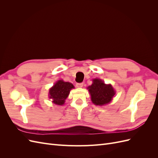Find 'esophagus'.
<instances>
[{
  "label": "esophagus",
  "mask_w": 158,
  "mask_h": 158,
  "mask_svg": "<svg viewBox=\"0 0 158 158\" xmlns=\"http://www.w3.org/2000/svg\"><path fill=\"white\" fill-rule=\"evenodd\" d=\"M83 85H84L83 83H78V84H76V87H77V88H82Z\"/></svg>",
  "instance_id": "34e87169"
}]
</instances>
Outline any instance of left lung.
<instances>
[{"mask_svg":"<svg viewBox=\"0 0 158 158\" xmlns=\"http://www.w3.org/2000/svg\"><path fill=\"white\" fill-rule=\"evenodd\" d=\"M91 100L95 106H105L111 102L115 91L111 84H106L101 79L95 78L92 84L88 87Z\"/></svg>","mask_w":158,"mask_h":158,"instance_id":"left-lung-1","label":"left lung"}]
</instances>
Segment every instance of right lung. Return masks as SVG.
<instances>
[{
	"instance_id": "1",
	"label": "right lung",
	"mask_w": 158,
	"mask_h": 158,
	"mask_svg": "<svg viewBox=\"0 0 158 158\" xmlns=\"http://www.w3.org/2000/svg\"><path fill=\"white\" fill-rule=\"evenodd\" d=\"M74 88L73 84L67 82H64L63 80H60L50 88L49 96L52 99V103L62 106L65 102V99L68 98L70 91Z\"/></svg>"
}]
</instances>
